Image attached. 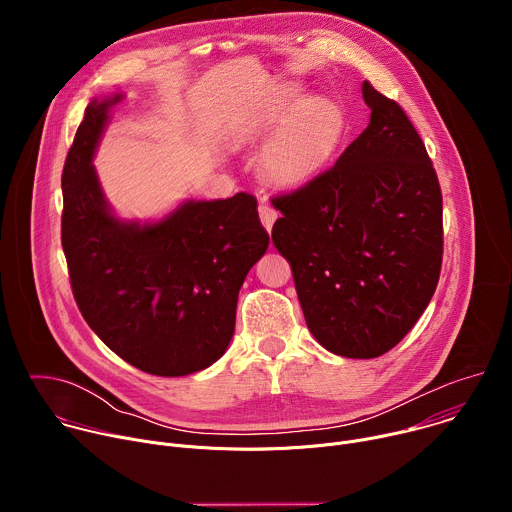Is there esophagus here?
I'll use <instances>...</instances> for the list:
<instances>
[{"mask_svg": "<svg viewBox=\"0 0 512 512\" xmlns=\"http://www.w3.org/2000/svg\"><path fill=\"white\" fill-rule=\"evenodd\" d=\"M259 218H261V223H263V227L271 233V229H273V223L277 221V210L273 208V204H269V202H261L259 204Z\"/></svg>", "mask_w": 512, "mask_h": 512, "instance_id": "34e87169", "label": "esophagus"}]
</instances>
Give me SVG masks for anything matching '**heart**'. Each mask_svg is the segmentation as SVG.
I'll return each mask as SVG.
<instances>
[{
  "instance_id": "1",
  "label": "heart",
  "mask_w": 512,
  "mask_h": 512,
  "mask_svg": "<svg viewBox=\"0 0 512 512\" xmlns=\"http://www.w3.org/2000/svg\"><path fill=\"white\" fill-rule=\"evenodd\" d=\"M275 129L263 145L259 166L263 174L283 186L312 178L334 156L346 131V117L338 103L326 97L304 99L289 91L267 103L259 115L261 129Z\"/></svg>"
}]
</instances>
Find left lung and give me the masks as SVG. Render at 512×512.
I'll return each instance as SVG.
<instances>
[{
    "label": "left lung",
    "mask_w": 512,
    "mask_h": 512,
    "mask_svg": "<svg viewBox=\"0 0 512 512\" xmlns=\"http://www.w3.org/2000/svg\"><path fill=\"white\" fill-rule=\"evenodd\" d=\"M371 121L334 168L273 198L271 239L294 271L314 338L346 358L391 350L442 269V190L405 111L362 83Z\"/></svg>",
    "instance_id": "1"
}]
</instances>
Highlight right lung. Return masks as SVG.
<instances>
[{"label": "right lung", "mask_w": 512, "mask_h": 512, "mask_svg": "<svg viewBox=\"0 0 512 512\" xmlns=\"http://www.w3.org/2000/svg\"><path fill=\"white\" fill-rule=\"evenodd\" d=\"M123 93L93 99L62 170V249L91 330L125 362L158 377L208 369L229 348L239 289L265 255L255 196L180 202L160 221H127L93 166Z\"/></svg>", "instance_id": "add662e5"}]
</instances>
